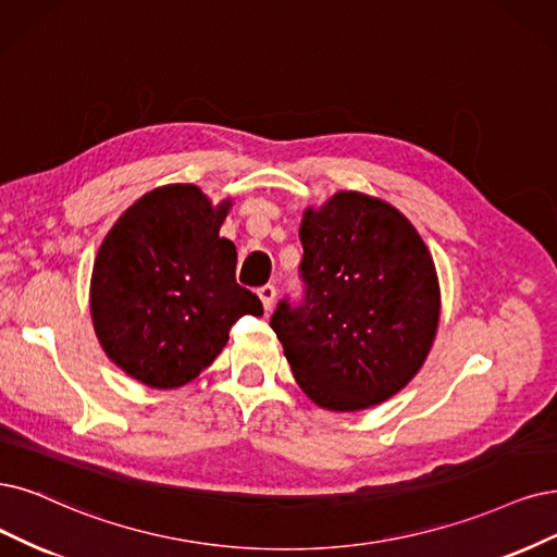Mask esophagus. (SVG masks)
<instances>
[{"instance_id": "obj_1", "label": "esophagus", "mask_w": 557, "mask_h": 557, "mask_svg": "<svg viewBox=\"0 0 557 557\" xmlns=\"http://www.w3.org/2000/svg\"><path fill=\"white\" fill-rule=\"evenodd\" d=\"M257 294H259V298H261V302H263V310H265V312L271 310L273 302H275V296H277L275 286H273V284H263V286H259Z\"/></svg>"}]
</instances>
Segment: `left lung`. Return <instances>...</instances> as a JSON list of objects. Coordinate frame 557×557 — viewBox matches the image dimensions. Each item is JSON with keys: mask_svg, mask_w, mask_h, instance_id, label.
<instances>
[{"mask_svg": "<svg viewBox=\"0 0 557 557\" xmlns=\"http://www.w3.org/2000/svg\"><path fill=\"white\" fill-rule=\"evenodd\" d=\"M302 300L271 327L302 393L327 410L397 395L436 337L441 289L424 240L395 206L337 193L300 222Z\"/></svg>", "mask_w": 557, "mask_h": 557, "instance_id": "left-lung-1", "label": "left lung"}]
</instances>
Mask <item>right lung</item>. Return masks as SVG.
Wrapping results in <instances>:
<instances>
[{"instance_id":"obj_1","label":"right lung","mask_w":557,"mask_h":557,"mask_svg":"<svg viewBox=\"0 0 557 557\" xmlns=\"http://www.w3.org/2000/svg\"><path fill=\"white\" fill-rule=\"evenodd\" d=\"M230 206H213L197 185H162L100 245L94 331L108 358L144 385L168 389L197 379L240 317L263 314L261 300L236 282V245L220 236Z\"/></svg>"}]
</instances>
